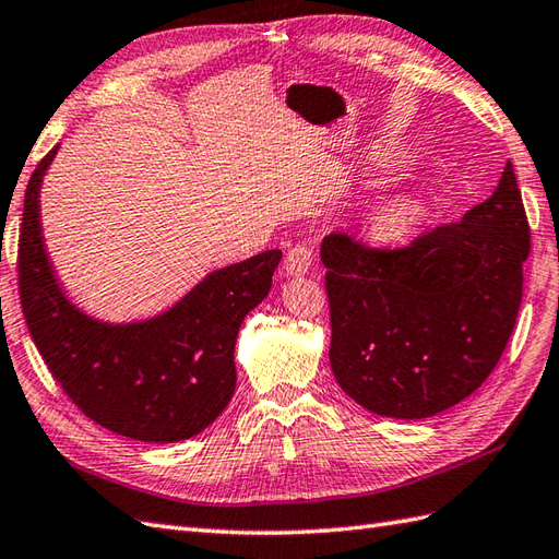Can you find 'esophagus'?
<instances>
[{"mask_svg":"<svg viewBox=\"0 0 559 559\" xmlns=\"http://www.w3.org/2000/svg\"><path fill=\"white\" fill-rule=\"evenodd\" d=\"M311 264H314V248H311L309 242H300V245H295V248H290L288 254H285L283 271H285V276H305L311 269Z\"/></svg>","mask_w":559,"mask_h":559,"instance_id":"obj_1","label":"esophagus"}]
</instances>
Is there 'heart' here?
<instances>
[{
  "label": "heart",
  "mask_w": 559,
  "mask_h": 559,
  "mask_svg": "<svg viewBox=\"0 0 559 559\" xmlns=\"http://www.w3.org/2000/svg\"><path fill=\"white\" fill-rule=\"evenodd\" d=\"M405 218H407V206L405 204H395V206H388V210L379 216V224L385 230H395L397 226L405 224Z\"/></svg>",
  "instance_id": "b5f03b06"
}]
</instances>
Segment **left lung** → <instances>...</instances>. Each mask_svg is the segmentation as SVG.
Returning <instances> with one entry per match:
<instances>
[{"mask_svg":"<svg viewBox=\"0 0 559 559\" xmlns=\"http://www.w3.org/2000/svg\"><path fill=\"white\" fill-rule=\"evenodd\" d=\"M528 240L512 162L486 202L402 248L333 230L321 262L335 381L361 407L395 419L433 417L472 395L508 347Z\"/></svg>","mask_w":559,"mask_h":559,"instance_id":"obj_1","label":"left lung"}]
</instances>
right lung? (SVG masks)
<instances>
[{
  "label": "right lung",
  "instance_id": "1",
  "mask_svg": "<svg viewBox=\"0 0 559 559\" xmlns=\"http://www.w3.org/2000/svg\"><path fill=\"white\" fill-rule=\"evenodd\" d=\"M57 147L25 188L19 236V295L47 369L87 419L109 431L176 443L204 431L236 393V338L271 290L281 250L206 276L164 314L111 326L63 297L40 233V183Z\"/></svg>",
  "mask_w": 559,
  "mask_h": 559
}]
</instances>
